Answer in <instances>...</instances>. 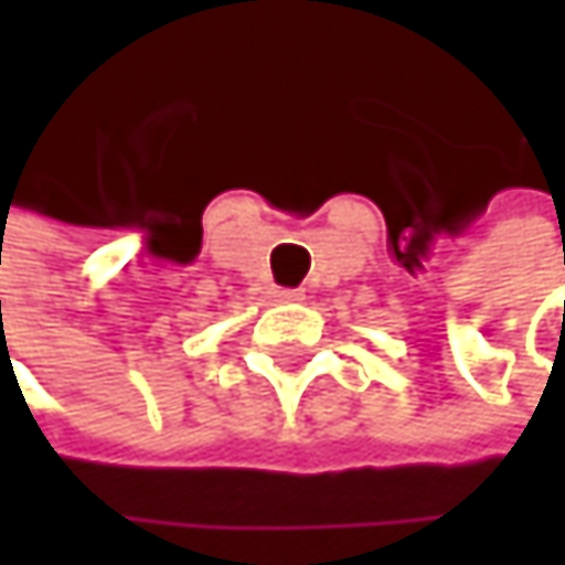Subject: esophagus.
Masks as SVG:
<instances>
[{
    "instance_id": "1",
    "label": "esophagus",
    "mask_w": 565,
    "mask_h": 565,
    "mask_svg": "<svg viewBox=\"0 0 565 565\" xmlns=\"http://www.w3.org/2000/svg\"><path fill=\"white\" fill-rule=\"evenodd\" d=\"M275 294H278L281 300H300V297H303V290H297V287H278Z\"/></svg>"
}]
</instances>
